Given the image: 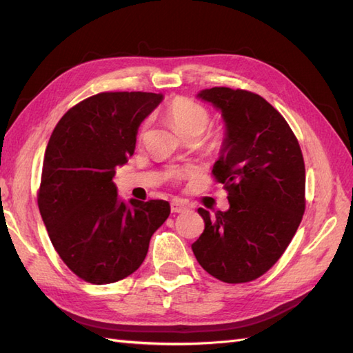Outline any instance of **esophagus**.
Returning <instances> with one entry per match:
<instances>
[{
  "label": "esophagus",
  "instance_id": "1",
  "mask_svg": "<svg viewBox=\"0 0 353 353\" xmlns=\"http://www.w3.org/2000/svg\"><path fill=\"white\" fill-rule=\"evenodd\" d=\"M186 209H188V206H186L185 203H182V201H179V200L171 201V212L181 214V212H185Z\"/></svg>",
  "mask_w": 353,
  "mask_h": 353
}]
</instances>
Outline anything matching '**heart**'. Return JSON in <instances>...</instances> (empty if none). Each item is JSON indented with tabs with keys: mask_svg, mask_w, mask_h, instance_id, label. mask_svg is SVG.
<instances>
[{
	"mask_svg": "<svg viewBox=\"0 0 353 353\" xmlns=\"http://www.w3.org/2000/svg\"><path fill=\"white\" fill-rule=\"evenodd\" d=\"M165 115H167L168 121L174 127L177 133H181L183 138H194L197 139L199 137L205 133V130L211 124V112H209L205 106H201L200 103L194 101L186 97H176L172 99L167 108H165ZM148 123L145 121L141 125L139 137L145 133ZM208 145L209 148H219L221 145V134L212 133L208 137ZM191 170H182L174 171L172 176L182 177L190 174Z\"/></svg>",
	"mask_w": 353,
	"mask_h": 353,
	"instance_id": "b5f03b06",
	"label": "heart"
}]
</instances>
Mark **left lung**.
I'll return each mask as SVG.
<instances>
[{"label":"left lung","instance_id":"obj_1","mask_svg":"<svg viewBox=\"0 0 353 353\" xmlns=\"http://www.w3.org/2000/svg\"><path fill=\"white\" fill-rule=\"evenodd\" d=\"M199 99L212 103L226 123V138L212 174L230 208L209 215L192 252L206 272L228 283L267 273L291 243L305 212V162L301 145L272 104L244 89L211 88Z\"/></svg>","mask_w":353,"mask_h":353}]
</instances>
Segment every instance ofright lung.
<instances>
[{"mask_svg":"<svg viewBox=\"0 0 353 353\" xmlns=\"http://www.w3.org/2000/svg\"><path fill=\"white\" fill-rule=\"evenodd\" d=\"M161 101L153 92H100L72 106L50 137L37 206L59 256L89 283L137 272L170 215L165 200L125 205L112 182L134 152L139 124Z\"/></svg>","mask_w":353,"mask_h":353,"instance_id":"right-lung-1","label":"right lung"}]
</instances>
